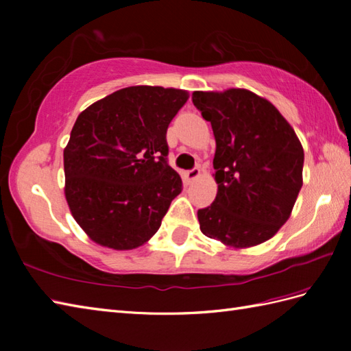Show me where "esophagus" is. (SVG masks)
<instances>
[{
	"instance_id": "34e87169",
	"label": "esophagus",
	"mask_w": 351,
	"mask_h": 351,
	"mask_svg": "<svg viewBox=\"0 0 351 351\" xmlns=\"http://www.w3.org/2000/svg\"><path fill=\"white\" fill-rule=\"evenodd\" d=\"M199 175H200V169H199V167H193V169L185 171V178H187V181L196 180V178H197Z\"/></svg>"
}]
</instances>
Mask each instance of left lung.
Returning a JSON list of instances; mask_svg holds the SVG:
<instances>
[{"mask_svg":"<svg viewBox=\"0 0 351 351\" xmlns=\"http://www.w3.org/2000/svg\"><path fill=\"white\" fill-rule=\"evenodd\" d=\"M211 122L219 191L197 211L200 230L232 247H250L278 232L302 189L304 154L294 130L271 102L244 88L195 92Z\"/></svg>","mask_w":351,"mask_h":351,"instance_id":"obj_1","label":"left lung"}]
</instances>
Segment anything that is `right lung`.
Wrapping results in <instances>:
<instances>
[{
  "instance_id": "1",
  "label": "right lung",
  "mask_w": 351,
  "mask_h": 351,
  "mask_svg": "<svg viewBox=\"0 0 351 351\" xmlns=\"http://www.w3.org/2000/svg\"><path fill=\"white\" fill-rule=\"evenodd\" d=\"M189 99L178 88L134 86L77 117L63 152L64 195L73 219L101 245L138 247L182 191L169 166L166 134Z\"/></svg>"
}]
</instances>
